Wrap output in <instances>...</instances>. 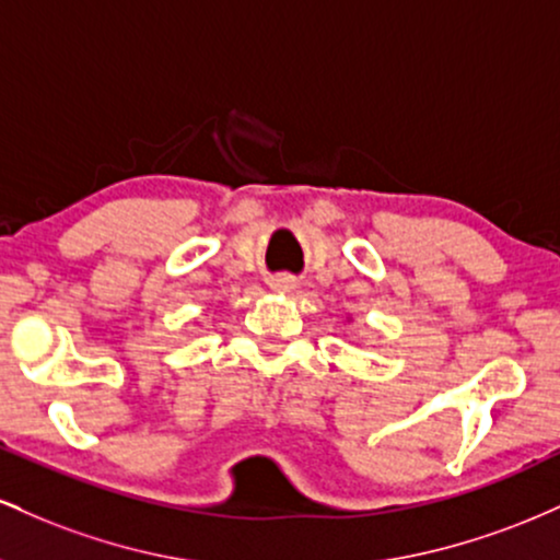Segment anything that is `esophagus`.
Returning <instances> with one entry per match:
<instances>
[{"label": "esophagus", "mask_w": 560, "mask_h": 560, "mask_svg": "<svg viewBox=\"0 0 560 560\" xmlns=\"http://www.w3.org/2000/svg\"><path fill=\"white\" fill-rule=\"evenodd\" d=\"M271 289L276 294H292L294 289H298V281H294V276H276V279H271Z\"/></svg>", "instance_id": "34e87169"}]
</instances>
